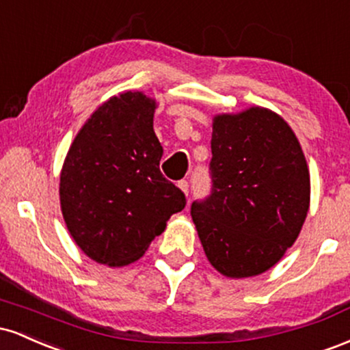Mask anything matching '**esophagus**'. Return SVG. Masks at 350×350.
Returning <instances> with one entry per match:
<instances>
[{"instance_id":"34e87169","label":"esophagus","mask_w":350,"mask_h":350,"mask_svg":"<svg viewBox=\"0 0 350 350\" xmlns=\"http://www.w3.org/2000/svg\"><path fill=\"white\" fill-rule=\"evenodd\" d=\"M178 187L180 189V191H183L184 192V194H189V183H187V180H179V183H178Z\"/></svg>"}]
</instances>
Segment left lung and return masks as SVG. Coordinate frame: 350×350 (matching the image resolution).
Here are the masks:
<instances>
[{
	"label": "left lung",
	"mask_w": 350,
	"mask_h": 350,
	"mask_svg": "<svg viewBox=\"0 0 350 350\" xmlns=\"http://www.w3.org/2000/svg\"><path fill=\"white\" fill-rule=\"evenodd\" d=\"M212 194L191 215L207 260L227 278L262 275L298 239L311 180L295 131L250 107L212 118Z\"/></svg>",
	"instance_id": "8db88e82"
}]
</instances>
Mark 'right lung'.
Instances as JSON below:
<instances>
[{"mask_svg":"<svg viewBox=\"0 0 350 350\" xmlns=\"http://www.w3.org/2000/svg\"><path fill=\"white\" fill-rule=\"evenodd\" d=\"M156 107L143 92L108 98L64 159L59 196L67 230L88 258L107 267L142 258L170 217L186 206L183 191L159 171Z\"/></svg>","mask_w":350,"mask_h":350,"instance_id":"1","label":"right lung"}]
</instances>
